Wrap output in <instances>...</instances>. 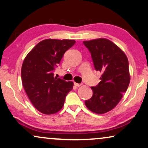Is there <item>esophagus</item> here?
I'll use <instances>...</instances> for the list:
<instances>
[{
  "instance_id": "34e87169",
  "label": "esophagus",
  "mask_w": 148,
  "mask_h": 148,
  "mask_svg": "<svg viewBox=\"0 0 148 148\" xmlns=\"http://www.w3.org/2000/svg\"><path fill=\"white\" fill-rule=\"evenodd\" d=\"M74 85H75V86L76 87H80L81 86H82V84H77V83H75V82L74 83Z\"/></svg>"
}]
</instances>
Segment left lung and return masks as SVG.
<instances>
[{
    "mask_svg": "<svg viewBox=\"0 0 148 148\" xmlns=\"http://www.w3.org/2000/svg\"><path fill=\"white\" fill-rule=\"evenodd\" d=\"M95 69L102 73L98 86L92 87L93 96L85 102L89 110L104 114L112 110L122 98L130 82L129 61L125 52L106 38L84 41Z\"/></svg>",
    "mask_w": 148,
    "mask_h": 148,
    "instance_id": "left-lung-1",
    "label": "left lung"
}]
</instances>
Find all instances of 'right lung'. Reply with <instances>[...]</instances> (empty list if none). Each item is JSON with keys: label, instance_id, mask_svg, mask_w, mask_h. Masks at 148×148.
<instances>
[{"label": "right lung", "instance_id": "add662e5", "mask_svg": "<svg viewBox=\"0 0 148 148\" xmlns=\"http://www.w3.org/2000/svg\"><path fill=\"white\" fill-rule=\"evenodd\" d=\"M75 43L73 40H42L23 60V88L34 106L43 114H52L61 110L66 95L72 90L73 83L54 77L53 71Z\"/></svg>", "mask_w": 148, "mask_h": 148}]
</instances>
